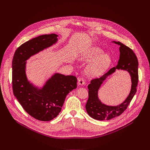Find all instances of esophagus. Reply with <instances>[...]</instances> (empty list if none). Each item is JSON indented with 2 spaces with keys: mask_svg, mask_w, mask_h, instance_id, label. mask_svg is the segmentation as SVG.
Returning a JSON list of instances; mask_svg holds the SVG:
<instances>
[{
  "mask_svg": "<svg viewBox=\"0 0 150 150\" xmlns=\"http://www.w3.org/2000/svg\"><path fill=\"white\" fill-rule=\"evenodd\" d=\"M78 85H79V86H82V85H83L85 83L84 79L82 78H79L78 79Z\"/></svg>",
  "mask_w": 150,
  "mask_h": 150,
  "instance_id": "obj_1",
  "label": "esophagus"
}]
</instances>
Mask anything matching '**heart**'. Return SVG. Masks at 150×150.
I'll use <instances>...</instances> for the list:
<instances>
[{
  "label": "heart",
  "mask_w": 150,
  "mask_h": 150,
  "mask_svg": "<svg viewBox=\"0 0 150 150\" xmlns=\"http://www.w3.org/2000/svg\"><path fill=\"white\" fill-rule=\"evenodd\" d=\"M82 61L92 63L87 68V74L90 77H97L103 74L109 67L112 58L109 54L97 46H92L83 50L80 53Z\"/></svg>",
  "instance_id": "heart-1"
}]
</instances>
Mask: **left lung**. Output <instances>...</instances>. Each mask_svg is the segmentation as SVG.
<instances>
[{
  "label": "left lung",
  "mask_w": 150,
  "mask_h": 150,
  "mask_svg": "<svg viewBox=\"0 0 150 150\" xmlns=\"http://www.w3.org/2000/svg\"><path fill=\"white\" fill-rule=\"evenodd\" d=\"M120 46V57L116 67L100 78L91 80L88 85V99L85 109L88 115L97 120H110L120 115L129 105L137 92L138 82V62L132 50L119 41H112ZM116 70H123L129 73L132 79V88L129 95L122 103L117 106H109L103 103L99 99L98 92L103 82Z\"/></svg>",
  "instance_id": "8db88e82"
}]
</instances>
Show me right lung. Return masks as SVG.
<instances>
[{"mask_svg":"<svg viewBox=\"0 0 150 150\" xmlns=\"http://www.w3.org/2000/svg\"><path fill=\"white\" fill-rule=\"evenodd\" d=\"M55 34L40 35L24 42L15 51L12 60V88L15 97L30 116L41 121H50L60 112L67 96L77 87L72 75L54 73L42 87L28 79L27 60L57 42Z\"/></svg>","mask_w":150,"mask_h":150,"instance_id":"obj_1","label":"right lung"}]
</instances>
